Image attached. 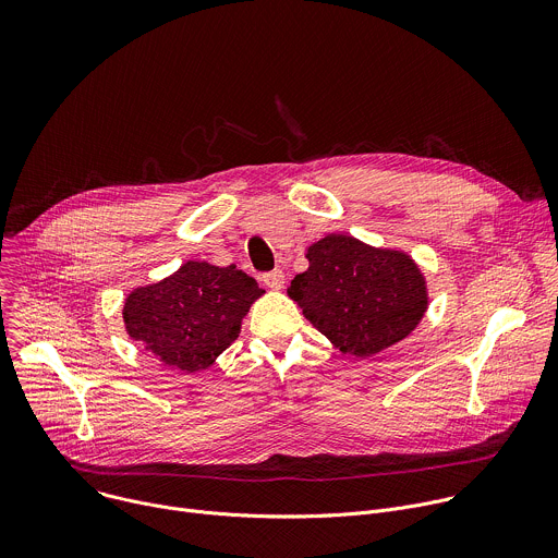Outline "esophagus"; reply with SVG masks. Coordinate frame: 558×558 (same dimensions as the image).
<instances>
[{
	"mask_svg": "<svg viewBox=\"0 0 558 558\" xmlns=\"http://www.w3.org/2000/svg\"><path fill=\"white\" fill-rule=\"evenodd\" d=\"M263 282H265L269 289H282V284H284V274H282V269H274V271L263 274Z\"/></svg>",
	"mask_w": 558,
	"mask_h": 558,
	"instance_id": "34e87169",
	"label": "esophagus"
}]
</instances>
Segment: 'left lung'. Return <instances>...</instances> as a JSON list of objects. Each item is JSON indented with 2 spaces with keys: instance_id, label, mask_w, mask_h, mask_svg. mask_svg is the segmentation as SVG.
Returning a JSON list of instances; mask_svg holds the SVG:
<instances>
[{
  "instance_id": "obj_1",
  "label": "left lung",
  "mask_w": 558,
  "mask_h": 558,
  "mask_svg": "<svg viewBox=\"0 0 558 558\" xmlns=\"http://www.w3.org/2000/svg\"><path fill=\"white\" fill-rule=\"evenodd\" d=\"M306 258L308 269L291 280L289 298L342 353L371 357L420 325L428 293L411 256L329 233Z\"/></svg>"
}]
</instances>
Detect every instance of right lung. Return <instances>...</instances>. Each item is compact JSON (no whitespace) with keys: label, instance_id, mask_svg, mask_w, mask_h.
<instances>
[{"label":"right lung","instance_id":"1","mask_svg":"<svg viewBox=\"0 0 558 558\" xmlns=\"http://www.w3.org/2000/svg\"><path fill=\"white\" fill-rule=\"evenodd\" d=\"M265 291L245 271L190 260L170 278L125 298L128 336L172 368L196 373L241 333L252 302Z\"/></svg>","mask_w":558,"mask_h":558}]
</instances>
